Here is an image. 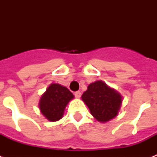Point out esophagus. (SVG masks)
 Returning a JSON list of instances; mask_svg holds the SVG:
<instances>
[{"label":"esophagus","mask_w":157,"mask_h":157,"mask_svg":"<svg viewBox=\"0 0 157 157\" xmlns=\"http://www.w3.org/2000/svg\"><path fill=\"white\" fill-rule=\"evenodd\" d=\"M74 94H75V96H76V98H80L81 96V91H76V92L74 93Z\"/></svg>","instance_id":"1"}]
</instances>
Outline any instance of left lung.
Returning <instances> with one entry per match:
<instances>
[{
    "mask_svg": "<svg viewBox=\"0 0 157 157\" xmlns=\"http://www.w3.org/2000/svg\"><path fill=\"white\" fill-rule=\"evenodd\" d=\"M81 98L91 115L100 122H107L117 117L122 103V96L102 81L90 84Z\"/></svg>",
    "mask_w": 157,
    "mask_h": 157,
    "instance_id": "left-lung-1",
    "label": "left lung"
}]
</instances>
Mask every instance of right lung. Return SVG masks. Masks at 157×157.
<instances>
[{
	"instance_id": "1",
	"label": "right lung",
	"mask_w": 157,
	"mask_h": 157,
	"mask_svg": "<svg viewBox=\"0 0 157 157\" xmlns=\"http://www.w3.org/2000/svg\"><path fill=\"white\" fill-rule=\"evenodd\" d=\"M73 98V94L65 86L51 84L41 96L39 108L46 119L57 121L63 117L65 107Z\"/></svg>"
}]
</instances>
